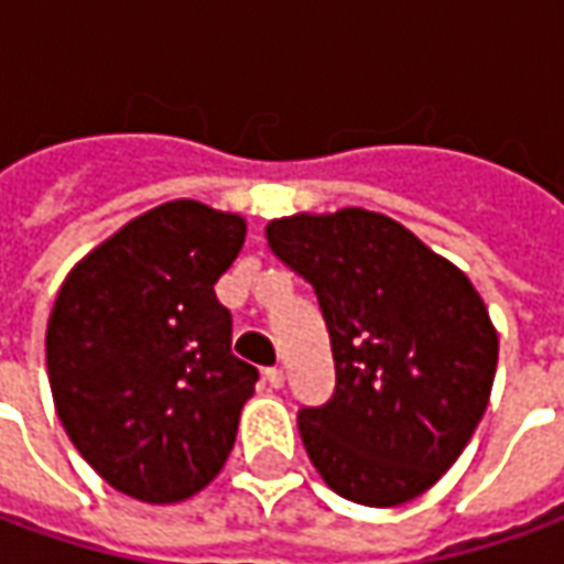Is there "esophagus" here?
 <instances>
[{
	"mask_svg": "<svg viewBox=\"0 0 564 564\" xmlns=\"http://www.w3.org/2000/svg\"><path fill=\"white\" fill-rule=\"evenodd\" d=\"M265 382L271 386V389H281V386H283V370H281V367H268Z\"/></svg>",
	"mask_w": 564,
	"mask_h": 564,
	"instance_id": "esophagus-1",
	"label": "esophagus"
}]
</instances>
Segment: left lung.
<instances>
[{"instance_id": "obj_1", "label": "left lung", "mask_w": 564, "mask_h": 564, "mask_svg": "<svg viewBox=\"0 0 564 564\" xmlns=\"http://www.w3.org/2000/svg\"><path fill=\"white\" fill-rule=\"evenodd\" d=\"M268 247L314 286L336 389L299 411L314 469L346 500L398 507L473 438L497 370V330L473 281L394 218L367 209L274 218Z\"/></svg>"}]
</instances>
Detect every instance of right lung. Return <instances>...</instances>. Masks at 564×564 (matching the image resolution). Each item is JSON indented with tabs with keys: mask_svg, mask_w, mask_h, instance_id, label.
Listing matches in <instances>:
<instances>
[{
	"mask_svg": "<svg viewBox=\"0 0 564 564\" xmlns=\"http://www.w3.org/2000/svg\"><path fill=\"white\" fill-rule=\"evenodd\" d=\"M247 221L172 200L122 225L61 283L45 330L57 420L110 488L178 503L225 466L259 370L231 355L216 281Z\"/></svg>",
	"mask_w": 564,
	"mask_h": 564,
	"instance_id": "right-lung-1",
	"label": "right lung"
}]
</instances>
